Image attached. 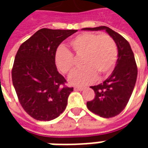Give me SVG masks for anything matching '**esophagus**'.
Here are the masks:
<instances>
[{"label":"esophagus","mask_w":148,"mask_h":148,"mask_svg":"<svg viewBox=\"0 0 148 148\" xmlns=\"http://www.w3.org/2000/svg\"><path fill=\"white\" fill-rule=\"evenodd\" d=\"M74 90H80V91H82V90H85V87H82V86H75L74 88Z\"/></svg>","instance_id":"esophagus-1"}]
</instances>
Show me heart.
Listing matches in <instances>:
<instances>
[{
  "mask_svg": "<svg viewBox=\"0 0 148 148\" xmlns=\"http://www.w3.org/2000/svg\"><path fill=\"white\" fill-rule=\"evenodd\" d=\"M70 46L77 56L84 55L82 64L85 66L70 75L69 82L72 85L90 84L96 80L97 75L106 77L113 71L117 60V46L108 34L82 33L71 40ZM55 60L62 74H71L74 69V55L66 49H58Z\"/></svg>",
  "mask_w": 148,
  "mask_h": 148,
  "instance_id": "b5f03b06",
  "label": "heart"
}]
</instances>
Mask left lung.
<instances>
[{"instance_id":"8db88e82","label":"left lung","mask_w":148,"mask_h":148,"mask_svg":"<svg viewBox=\"0 0 148 148\" xmlns=\"http://www.w3.org/2000/svg\"><path fill=\"white\" fill-rule=\"evenodd\" d=\"M82 30H106L114 39L118 50L116 64L111 75L97 86H90L95 97L88 101V109L104 118L120 114L130 99L137 78V66L129 42L120 34L106 26L86 27Z\"/></svg>"}]
</instances>
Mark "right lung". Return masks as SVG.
<instances>
[{"instance_id": "add662e5", "label": "right lung", "mask_w": 148, "mask_h": 148, "mask_svg": "<svg viewBox=\"0 0 148 148\" xmlns=\"http://www.w3.org/2000/svg\"><path fill=\"white\" fill-rule=\"evenodd\" d=\"M77 30L42 28L23 42L12 70V84L24 111L37 121H51L63 112L72 87L55 66L57 48Z\"/></svg>"}]
</instances>
